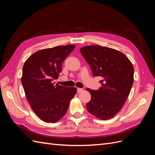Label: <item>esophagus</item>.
I'll return each mask as SVG.
<instances>
[{"label":"esophagus","instance_id":"esophagus-1","mask_svg":"<svg viewBox=\"0 0 155 155\" xmlns=\"http://www.w3.org/2000/svg\"><path fill=\"white\" fill-rule=\"evenodd\" d=\"M83 91V89L82 88H77V92L78 93H80V92H81Z\"/></svg>","mask_w":155,"mask_h":155}]
</instances>
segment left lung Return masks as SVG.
I'll list each match as a JSON object with an SVG mask.
<instances>
[{"mask_svg":"<svg viewBox=\"0 0 155 155\" xmlns=\"http://www.w3.org/2000/svg\"><path fill=\"white\" fill-rule=\"evenodd\" d=\"M80 52L93 76L102 78V87L97 91L86 89L91 95L86 105L87 110L103 120L113 118L123 107L133 86L132 63L120 51L99 45L84 46Z\"/></svg>","mask_w":155,"mask_h":155,"instance_id":"8db88e82","label":"left lung"}]
</instances>
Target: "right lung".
<instances>
[{"mask_svg":"<svg viewBox=\"0 0 155 155\" xmlns=\"http://www.w3.org/2000/svg\"><path fill=\"white\" fill-rule=\"evenodd\" d=\"M75 46L68 45L39 50L30 55L23 66L21 82L26 99L35 114L46 123L61 119L77 92L76 88L53 82Z\"/></svg>","mask_w":155,"mask_h":155,"instance_id":"obj_1","label":"right lung"}]
</instances>
